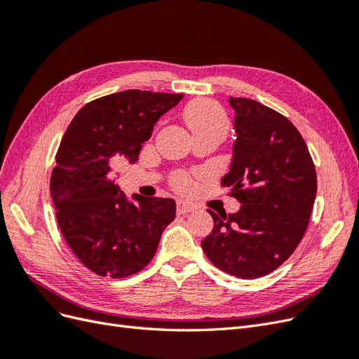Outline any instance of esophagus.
Returning <instances> with one entry per match:
<instances>
[{"mask_svg":"<svg viewBox=\"0 0 359 359\" xmlns=\"http://www.w3.org/2000/svg\"><path fill=\"white\" fill-rule=\"evenodd\" d=\"M193 210H194L193 205L189 203V202H178V205H177V212L178 214H189Z\"/></svg>","mask_w":359,"mask_h":359,"instance_id":"esophagus-1","label":"esophagus"}]
</instances>
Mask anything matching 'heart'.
Returning <instances> with one entry per match:
<instances>
[{
	"label": "heart",
	"mask_w": 359,
	"mask_h": 359,
	"mask_svg": "<svg viewBox=\"0 0 359 359\" xmlns=\"http://www.w3.org/2000/svg\"><path fill=\"white\" fill-rule=\"evenodd\" d=\"M184 119L191 128L193 135L205 132H224L227 130V116L223 107L212 100L191 102L184 109ZM173 187L178 191L191 189V177L189 173H177L173 177Z\"/></svg>",
	"instance_id": "obj_1"
}]
</instances>
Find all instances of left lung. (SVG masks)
Instances as JSON below:
<instances>
[{
  "mask_svg": "<svg viewBox=\"0 0 359 359\" xmlns=\"http://www.w3.org/2000/svg\"><path fill=\"white\" fill-rule=\"evenodd\" d=\"M235 111L233 157L222 180L240 201L238 212L217 215L202 241L211 262L238 278L273 273L295 252L316 199L314 163L286 116L255 100L231 97Z\"/></svg>",
  "mask_w": 359,
  "mask_h": 359,
  "instance_id": "obj_1",
  "label": "left lung"
}]
</instances>
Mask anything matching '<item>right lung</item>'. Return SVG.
I'll use <instances>...</instances> for the list:
<instances>
[{"label": "right lung", "mask_w": 359, "mask_h": 359, "mask_svg": "<svg viewBox=\"0 0 359 359\" xmlns=\"http://www.w3.org/2000/svg\"><path fill=\"white\" fill-rule=\"evenodd\" d=\"M182 94L127 90L86 103L74 115L57 153L50 196L64 240L102 277L124 278L154 257L165 227L175 219L173 199L130 202L112 180L111 165L135 163L158 118Z\"/></svg>", "instance_id": "add662e5"}]
</instances>
